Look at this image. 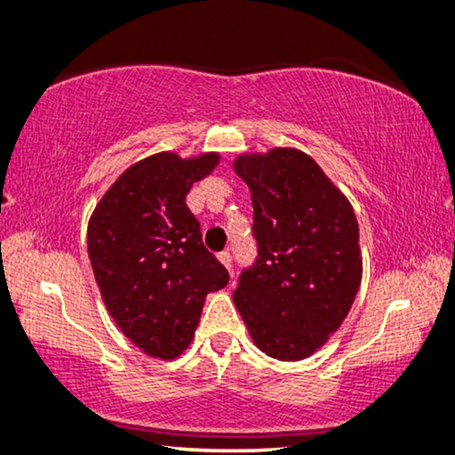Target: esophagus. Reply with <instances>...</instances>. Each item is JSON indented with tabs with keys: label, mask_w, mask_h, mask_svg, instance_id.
Listing matches in <instances>:
<instances>
[{
	"label": "esophagus",
	"mask_w": 455,
	"mask_h": 455,
	"mask_svg": "<svg viewBox=\"0 0 455 455\" xmlns=\"http://www.w3.org/2000/svg\"><path fill=\"white\" fill-rule=\"evenodd\" d=\"M218 260H220L224 267H227L228 273H231V270H233V258H231V254H228V251H222V254H218Z\"/></svg>",
	"instance_id": "esophagus-1"
}]
</instances>
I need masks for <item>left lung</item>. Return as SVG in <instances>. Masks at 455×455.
Returning <instances> with one entry per match:
<instances>
[{
  "mask_svg": "<svg viewBox=\"0 0 455 455\" xmlns=\"http://www.w3.org/2000/svg\"><path fill=\"white\" fill-rule=\"evenodd\" d=\"M258 258L235 290L251 340L279 361L307 359L347 319L363 275L353 205L298 148L239 155Z\"/></svg>",
  "mask_w": 455,
  "mask_h": 455,
  "instance_id": "1",
  "label": "left lung"
}]
</instances>
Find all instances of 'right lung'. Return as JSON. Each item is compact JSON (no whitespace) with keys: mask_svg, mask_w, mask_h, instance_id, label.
Here are the masks:
<instances>
[{"mask_svg":"<svg viewBox=\"0 0 455 455\" xmlns=\"http://www.w3.org/2000/svg\"><path fill=\"white\" fill-rule=\"evenodd\" d=\"M218 161V153L182 159L165 151L136 161L88 222V254L108 315L153 359L185 353L205 296L228 283L187 205L191 187Z\"/></svg>","mask_w":455,"mask_h":455,"instance_id":"right-lung-1","label":"right lung"}]
</instances>
